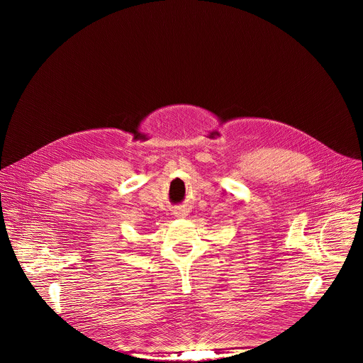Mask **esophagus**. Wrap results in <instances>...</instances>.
Segmentation results:
<instances>
[{
	"label": "esophagus",
	"mask_w": 363,
	"mask_h": 363,
	"mask_svg": "<svg viewBox=\"0 0 363 363\" xmlns=\"http://www.w3.org/2000/svg\"><path fill=\"white\" fill-rule=\"evenodd\" d=\"M177 214H178L177 217H185V216H186V214H185V213H182V211H179V213H177Z\"/></svg>",
	"instance_id": "34e87169"
}]
</instances>
